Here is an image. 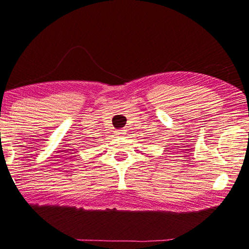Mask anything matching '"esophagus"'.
<instances>
[{
    "mask_svg": "<svg viewBox=\"0 0 249 249\" xmlns=\"http://www.w3.org/2000/svg\"><path fill=\"white\" fill-rule=\"evenodd\" d=\"M116 133H117V136H118V137H124V134H125V130H124V129L117 130Z\"/></svg>",
    "mask_w": 249,
    "mask_h": 249,
    "instance_id": "1",
    "label": "esophagus"
}]
</instances>
